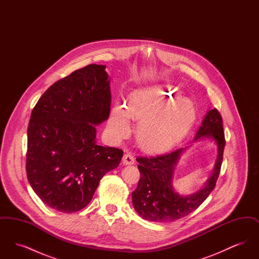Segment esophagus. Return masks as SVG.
<instances>
[{
    "label": "esophagus",
    "mask_w": 259,
    "mask_h": 259,
    "mask_svg": "<svg viewBox=\"0 0 259 259\" xmlns=\"http://www.w3.org/2000/svg\"><path fill=\"white\" fill-rule=\"evenodd\" d=\"M135 163V158L132 154L126 153L123 156V164L125 165H133Z\"/></svg>",
    "instance_id": "obj_1"
}]
</instances>
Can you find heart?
<instances>
[{
	"label": "heart",
	"instance_id": "obj_1",
	"mask_svg": "<svg viewBox=\"0 0 259 259\" xmlns=\"http://www.w3.org/2000/svg\"><path fill=\"white\" fill-rule=\"evenodd\" d=\"M132 117L141 120L137 130L139 146L148 152L159 153L172 148L186 135L195 119V109L174 85L137 91L129 99L127 110L118 105L111 111L108 126L114 140L130 135Z\"/></svg>",
	"mask_w": 259,
	"mask_h": 259
}]
</instances>
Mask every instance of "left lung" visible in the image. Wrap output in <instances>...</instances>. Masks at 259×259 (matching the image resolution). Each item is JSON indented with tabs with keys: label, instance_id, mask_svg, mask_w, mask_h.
Listing matches in <instances>:
<instances>
[{
	"label": "left lung",
	"instance_id": "1",
	"mask_svg": "<svg viewBox=\"0 0 259 259\" xmlns=\"http://www.w3.org/2000/svg\"><path fill=\"white\" fill-rule=\"evenodd\" d=\"M205 138L217 144L218 159L204 187L190 195H180L172 187L175 167L186 148L154 157H137L141 178L132 192V203L140 217L149 222H174L192 212L207 199L220 176L225 147L222 115L217 109L207 112L194 142Z\"/></svg>",
	"mask_w": 259,
	"mask_h": 259
}]
</instances>
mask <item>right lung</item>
<instances>
[{"mask_svg": "<svg viewBox=\"0 0 259 259\" xmlns=\"http://www.w3.org/2000/svg\"><path fill=\"white\" fill-rule=\"evenodd\" d=\"M106 66L91 64L59 79L38 99L28 125L29 184L51 209L87 207L101 179L123 156L96 144L95 125L109 118L111 88Z\"/></svg>", "mask_w": 259, "mask_h": 259, "instance_id": "obj_1", "label": "right lung"}]
</instances>
